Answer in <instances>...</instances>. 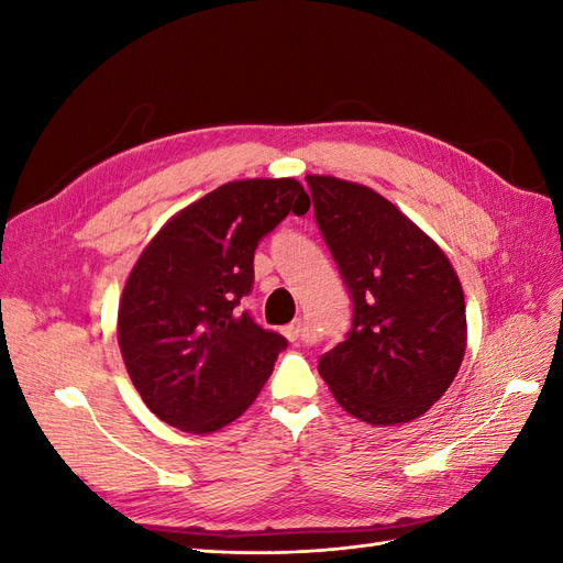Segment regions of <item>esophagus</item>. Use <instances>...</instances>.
Segmentation results:
<instances>
[{"label":"esophagus","mask_w":563,"mask_h":563,"mask_svg":"<svg viewBox=\"0 0 563 563\" xmlns=\"http://www.w3.org/2000/svg\"><path fill=\"white\" fill-rule=\"evenodd\" d=\"M305 331H308V329H305V321H302V319H296V321L288 323V327L282 329V333L286 335V340H291V343H296V340H300V338L305 335Z\"/></svg>","instance_id":"obj_1"}]
</instances>
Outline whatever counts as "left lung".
Here are the masks:
<instances>
[{
  "label": "left lung",
  "mask_w": 563,
  "mask_h": 563,
  "mask_svg": "<svg viewBox=\"0 0 563 563\" xmlns=\"http://www.w3.org/2000/svg\"><path fill=\"white\" fill-rule=\"evenodd\" d=\"M305 178L354 302L352 331L321 356L319 376L362 422H411L444 397L463 364V286L446 253L389 199L335 176Z\"/></svg>",
  "instance_id": "left-lung-1"
}]
</instances>
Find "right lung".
Instances as JSON below:
<instances>
[{"label": "right lung", "mask_w": 563, "mask_h": 563, "mask_svg": "<svg viewBox=\"0 0 563 563\" xmlns=\"http://www.w3.org/2000/svg\"><path fill=\"white\" fill-rule=\"evenodd\" d=\"M310 197L296 178L216 187L164 223L135 261L119 298L117 343L133 387L166 424L211 434L261 395L286 338L244 310L253 253Z\"/></svg>", "instance_id": "add662e5"}]
</instances>
